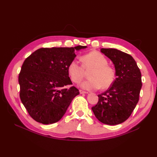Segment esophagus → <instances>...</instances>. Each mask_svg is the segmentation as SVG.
<instances>
[{
    "instance_id": "34e87169",
    "label": "esophagus",
    "mask_w": 157,
    "mask_h": 157,
    "mask_svg": "<svg viewBox=\"0 0 157 157\" xmlns=\"http://www.w3.org/2000/svg\"><path fill=\"white\" fill-rule=\"evenodd\" d=\"M80 94H88V92H86V91H83V90H80Z\"/></svg>"
}]
</instances>
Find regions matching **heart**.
<instances>
[{
  "instance_id": "obj_1",
  "label": "heart",
  "mask_w": 157,
  "mask_h": 157,
  "mask_svg": "<svg viewBox=\"0 0 157 157\" xmlns=\"http://www.w3.org/2000/svg\"><path fill=\"white\" fill-rule=\"evenodd\" d=\"M82 65L77 60L69 63L67 71L71 79L75 83H79L85 77L86 72L90 78L83 82L80 86L88 90H96L99 88L107 89L114 83L116 78V71L108 65V60L103 54L97 52H92L84 55L81 58Z\"/></svg>"
}]
</instances>
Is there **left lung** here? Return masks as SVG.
I'll use <instances>...</instances> for the list:
<instances>
[{
  "mask_svg": "<svg viewBox=\"0 0 157 157\" xmlns=\"http://www.w3.org/2000/svg\"><path fill=\"white\" fill-rule=\"evenodd\" d=\"M101 52L115 65L117 78L110 88L98 95V102L92 109L101 122L116 125L130 117L139 101L141 74L130 55L115 48Z\"/></svg>",
  "mask_w": 157,
  "mask_h": 157,
  "instance_id": "left-lung-1",
  "label": "left lung"
}]
</instances>
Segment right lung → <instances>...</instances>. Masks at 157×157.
Instances as JSON below:
<instances>
[{
  "label": "right lung",
  "instance_id": "obj_1",
  "mask_svg": "<svg viewBox=\"0 0 157 157\" xmlns=\"http://www.w3.org/2000/svg\"><path fill=\"white\" fill-rule=\"evenodd\" d=\"M86 48H42L23 62L18 81L20 99L29 115L38 122L49 124L64 115L79 90L69 77L67 67L75 58V50Z\"/></svg>",
  "mask_w": 157,
  "mask_h": 157
}]
</instances>
